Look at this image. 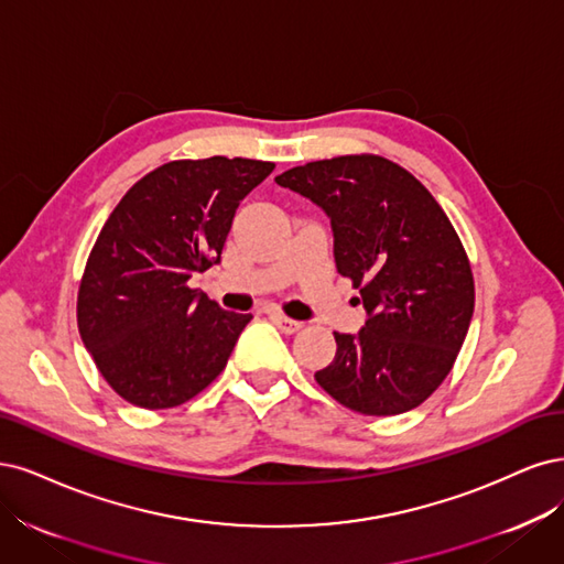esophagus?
Instances as JSON below:
<instances>
[{
  "instance_id": "obj_1",
  "label": "esophagus",
  "mask_w": 564,
  "mask_h": 564,
  "mask_svg": "<svg viewBox=\"0 0 564 564\" xmlns=\"http://www.w3.org/2000/svg\"><path fill=\"white\" fill-rule=\"evenodd\" d=\"M271 321H274L285 335H295V333H300V330H302V325H304L302 321H293V318H288V316H283V314H271Z\"/></svg>"
}]
</instances>
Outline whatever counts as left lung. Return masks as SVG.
I'll return each mask as SVG.
<instances>
[{"label": "left lung", "mask_w": 564, "mask_h": 564, "mask_svg": "<svg viewBox=\"0 0 564 564\" xmlns=\"http://www.w3.org/2000/svg\"><path fill=\"white\" fill-rule=\"evenodd\" d=\"M330 217L335 264L351 279L368 321L335 333L337 354L314 377L337 403L391 416L443 384L474 318L468 256L431 192L398 163L347 154L276 175Z\"/></svg>", "instance_id": "8db88e82"}]
</instances>
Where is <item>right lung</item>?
Instances as JSON below:
<instances>
[{
	"label": "right lung",
	"mask_w": 564,
	"mask_h": 564,
	"mask_svg": "<svg viewBox=\"0 0 564 564\" xmlns=\"http://www.w3.org/2000/svg\"><path fill=\"white\" fill-rule=\"evenodd\" d=\"M274 171L258 159H180L123 194L90 250L77 325L96 368L123 401L183 405L220 375L250 314L187 281L220 262L234 213Z\"/></svg>",
	"instance_id": "1"
}]
</instances>
